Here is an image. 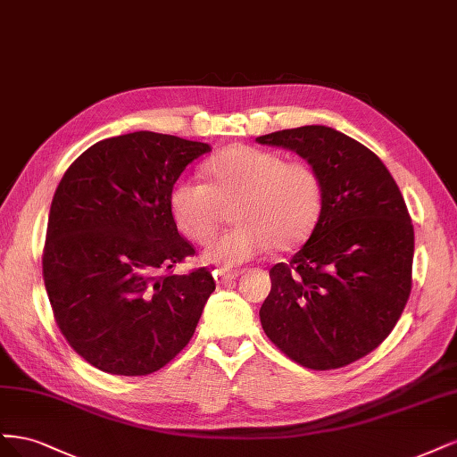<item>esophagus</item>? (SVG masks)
<instances>
[{
    "label": "esophagus",
    "instance_id": "obj_1",
    "mask_svg": "<svg viewBox=\"0 0 457 457\" xmlns=\"http://www.w3.org/2000/svg\"><path fill=\"white\" fill-rule=\"evenodd\" d=\"M237 277H239V271H228V270H216L214 271L216 283H222V285L233 281V278H237Z\"/></svg>",
    "mask_w": 457,
    "mask_h": 457
}]
</instances>
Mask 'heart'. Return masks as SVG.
<instances>
[{
	"label": "heart",
	"instance_id": "b5f03b06",
	"mask_svg": "<svg viewBox=\"0 0 457 457\" xmlns=\"http://www.w3.org/2000/svg\"><path fill=\"white\" fill-rule=\"evenodd\" d=\"M209 184L180 179L169 204L176 226L194 243H211L231 209L237 224L204 250L216 266H239L273 245H300L320 212L322 186L317 172L300 161L254 145H231L207 165Z\"/></svg>",
	"mask_w": 457,
	"mask_h": 457
}]
</instances>
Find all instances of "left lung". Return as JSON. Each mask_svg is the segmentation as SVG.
Masks as SVG:
<instances>
[{
	"label": "left lung",
	"instance_id": "obj_1",
	"mask_svg": "<svg viewBox=\"0 0 457 457\" xmlns=\"http://www.w3.org/2000/svg\"><path fill=\"white\" fill-rule=\"evenodd\" d=\"M256 142L296 152L322 186L312 237L270 270L262 328L305 368L347 366L386 340L410 296L414 226L401 189L374 152L325 125Z\"/></svg>",
	"mask_w": 457,
	"mask_h": 457
}]
</instances>
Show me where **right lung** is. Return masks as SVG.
<instances>
[{
  "instance_id": "add662e5",
  "label": "right lung",
  "mask_w": 457,
  "mask_h": 457,
  "mask_svg": "<svg viewBox=\"0 0 457 457\" xmlns=\"http://www.w3.org/2000/svg\"><path fill=\"white\" fill-rule=\"evenodd\" d=\"M204 142L138 130L100 140L64 172L51 203L43 281L70 347L102 372H157L187 345L216 283L169 273L195 250L169 195Z\"/></svg>"
}]
</instances>
